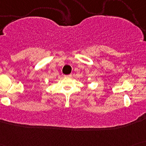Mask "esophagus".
<instances>
[{
    "instance_id": "esophagus-1",
    "label": "esophagus",
    "mask_w": 146,
    "mask_h": 146,
    "mask_svg": "<svg viewBox=\"0 0 146 146\" xmlns=\"http://www.w3.org/2000/svg\"><path fill=\"white\" fill-rule=\"evenodd\" d=\"M66 77H68V78H69V77H71L72 76V75L71 74H69V75H66V76H65Z\"/></svg>"
}]
</instances>
